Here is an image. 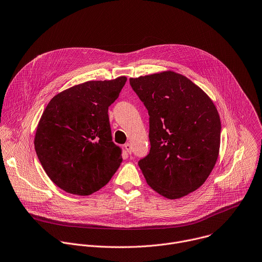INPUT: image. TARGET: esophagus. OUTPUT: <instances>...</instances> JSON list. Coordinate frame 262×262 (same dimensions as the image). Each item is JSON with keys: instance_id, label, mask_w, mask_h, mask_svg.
<instances>
[{"instance_id": "34e87169", "label": "esophagus", "mask_w": 262, "mask_h": 262, "mask_svg": "<svg viewBox=\"0 0 262 262\" xmlns=\"http://www.w3.org/2000/svg\"><path fill=\"white\" fill-rule=\"evenodd\" d=\"M124 149L126 150V152L128 153V154H132V145L130 144H128V143H126L125 145H124Z\"/></svg>"}]
</instances>
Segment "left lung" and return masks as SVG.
<instances>
[{
	"instance_id": "8db88e82",
	"label": "left lung",
	"mask_w": 262,
	"mask_h": 262,
	"mask_svg": "<svg viewBox=\"0 0 262 262\" xmlns=\"http://www.w3.org/2000/svg\"><path fill=\"white\" fill-rule=\"evenodd\" d=\"M129 84L149 114L151 147L138 162L148 185L169 200L196 190L219 153L221 122L214 103L171 71L130 78Z\"/></svg>"
}]
</instances>
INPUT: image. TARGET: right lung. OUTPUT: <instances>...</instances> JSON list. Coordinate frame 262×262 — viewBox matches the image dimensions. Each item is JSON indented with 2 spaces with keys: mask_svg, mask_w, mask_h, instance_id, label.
Here are the masks:
<instances>
[{
  "mask_svg": "<svg viewBox=\"0 0 262 262\" xmlns=\"http://www.w3.org/2000/svg\"><path fill=\"white\" fill-rule=\"evenodd\" d=\"M125 82L122 76L75 85L53 97L44 110L35 150L48 177L66 192L90 195L100 190L122 162L108 108Z\"/></svg>",
  "mask_w": 262,
  "mask_h": 262,
  "instance_id": "right-lung-1",
  "label": "right lung"
}]
</instances>
